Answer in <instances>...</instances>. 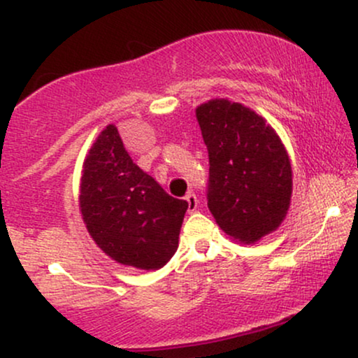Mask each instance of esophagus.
<instances>
[{
    "label": "esophagus",
    "mask_w": 358,
    "mask_h": 358,
    "mask_svg": "<svg viewBox=\"0 0 358 358\" xmlns=\"http://www.w3.org/2000/svg\"><path fill=\"white\" fill-rule=\"evenodd\" d=\"M185 200H187L188 203V212H193L196 208V205H199V199H196V195L193 192H188L187 196H185Z\"/></svg>",
    "instance_id": "34e87169"
}]
</instances>
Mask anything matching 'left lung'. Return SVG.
Returning <instances> with one entry per match:
<instances>
[{
	"instance_id": "8db88e82",
	"label": "left lung",
	"mask_w": 358,
	"mask_h": 358,
	"mask_svg": "<svg viewBox=\"0 0 358 358\" xmlns=\"http://www.w3.org/2000/svg\"><path fill=\"white\" fill-rule=\"evenodd\" d=\"M195 113L208 150V208L227 236L254 244L276 231L289 208L286 148L264 117L239 102L212 99Z\"/></svg>"
}]
</instances>
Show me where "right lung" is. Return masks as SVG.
Returning a JSON list of instances; mask_svg holds the SVG:
<instances>
[{
  "mask_svg": "<svg viewBox=\"0 0 358 358\" xmlns=\"http://www.w3.org/2000/svg\"><path fill=\"white\" fill-rule=\"evenodd\" d=\"M79 207L90 237L110 259L150 271L176 252L188 203L143 171L109 124L84 159Z\"/></svg>",
  "mask_w": 358,
  "mask_h": 358,
  "instance_id": "1",
  "label": "right lung"
}]
</instances>
